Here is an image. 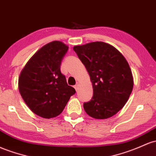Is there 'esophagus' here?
Listing matches in <instances>:
<instances>
[{"instance_id":"34e87169","label":"esophagus","mask_w":156,"mask_h":156,"mask_svg":"<svg viewBox=\"0 0 156 156\" xmlns=\"http://www.w3.org/2000/svg\"><path fill=\"white\" fill-rule=\"evenodd\" d=\"M78 87H79V82H77L76 84H75V86H74L75 90H76V91L78 90Z\"/></svg>"}]
</instances>
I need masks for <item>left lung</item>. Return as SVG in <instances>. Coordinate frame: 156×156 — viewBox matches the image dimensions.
I'll list each match as a JSON object with an SVG mask.
<instances>
[{"mask_svg":"<svg viewBox=\"0 0 156 156\" xmlns=\"http://www.w3.org/2000/svg\"><path fill=\"white\" fill-rule=\"evenodd\" d=\"M73 49L90 75L93 96L83 104L92 118L106 119L123 108L133 87V74L125 58L116 48L101 41L75 46Z\"/></svg>","mask_w":156,"mask_h":156,"instance_id":"left-lung-1","label":"left lung"}]
</instances>
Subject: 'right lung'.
<instances>
[{
  "instance_id": "1",
  "label": "right lung",
  "mask_w": 156,
  "mask_h": 156,
  "mask_svg": "<svg viewBox=\"0 0 156 156\" xmlns=\"http://www.w3.org/2000/svg\"><path fill=\"white\" fill-rule=\"evenodd\" d=\"M67 51L68 46L58 41L46 44L29 60L18 78V89L26 104L44 119L61 114L75 93L61 72Z\"/></svg>"
}]
</instances>
